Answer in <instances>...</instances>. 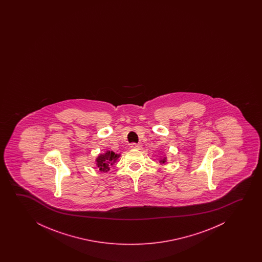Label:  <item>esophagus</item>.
<instances>
[{
    "label": "esophagus",
    "mask_w": 262,
    "mask_h": 262,
    "mask_svg": "<svg viewBox=\"0 0 262 262\" xmlns=\"http://www.w3.org/2000/svg\"><path fill=\"white\" fill-rule=\"evenodd\" d=\"M130 147L134 148V149H140V147H141V145L140 144L132 143Z\"/></svg>",
    "instance_id": "esophagus-1"
}]
</instances>
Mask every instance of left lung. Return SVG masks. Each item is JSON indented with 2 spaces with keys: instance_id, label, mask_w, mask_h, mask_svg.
<instances>
[{
  "instance_id": "1",
  "label": "left lung",
  "mask_w": 262,
  "mask_h": 262,
  "mask_svg": "<svg viewBox=\"0 0 262 262\" xmlns=\"http://www.w3.org/2000/svg\"><path fill=\"white\" fill-rule=\"evenodd\" d=\"M165 162H166V159H165V158H162L161 160H160V163H162V164H164Z\"/></svg>"
}]
</instances>
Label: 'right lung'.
<instances>
[{
  "label": "right lung",
  "instance_id": "add662e5",
  "mask_svg": "<svg viewBox=\"0 0 262 262\" xmlns=\"http://www.w3.org/2000/svg\"><path fill=\"white\" fill-rule=\"evenodd\" d=\"M120 155L115 154L113 151H106V153L101 154L97 158V166L100 171L107 172L110 170V165H113Z\"/></svg>",
  "mask_w": 262,
  "mask_h": 262
}]
</instances>
